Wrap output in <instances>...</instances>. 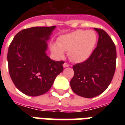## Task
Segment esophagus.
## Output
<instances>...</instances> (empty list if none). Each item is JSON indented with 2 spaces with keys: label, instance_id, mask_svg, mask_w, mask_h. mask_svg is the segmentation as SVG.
Segmentation results:
<instances>
[{
  "label": "esophagus",
  "instance_id": "obj_1",
  "mask_svg": "<svg viewBox=\"0 0 125 125\" xmlns=\"http://www.w3.org/2000/svg\"><path fill=\"white\" fill-rule=\"evenodd\" d=\"M63 68H67V67H69L70 65H69L68 63H64L63 64Z\"/></svg>",
  "mask_w": 125,
  "mask_h": 125
}]
</instances>
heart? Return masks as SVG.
I'll use <instances>...</instances> for the list:
<instances>
[{"label": "heart", "mask_w": 125, "mask_h": 125, "mask_svg": "<svg viewBox=\"0 0 125 125\" xmlns=\"http://www.w3.org/2000/svg\"><path fill=\"white\" fill-rule=\"evenodd\" d=\"M97 37L93 31L77 30L60 37L57 45L52 47V53L58 58L64 55L63 52L74 62L80 63L88 59L96 43Z\"/></svg>", "instance_id": "heart-1"}]
</instances>
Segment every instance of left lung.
<instances>
[{
    "mask_svg": "<svg viewBox=\"0 0 125 125\" xmlns=\"http://www.w3.org/2000/svg\"><path fill=\"white\" fill-rule=\"evenodd\" d=\"M98 33L97 47L88 59L73 65L74 76L70 86L73 92L84 98L97 96L106 90L115 72L116 51L112 39L103 29Z\"/></svg>",
    "mask_w": 125,
    "mask_h": 125,
    "instance_id": "1",
    "label": "left lung"
}]
</instances>
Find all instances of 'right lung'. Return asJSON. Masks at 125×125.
<instances>
[{
    "label": "right lung",
    "mask_w": 125,
    "mask_h": 125,
    "mask_svg": "<svg viewBox=\"0 0 125 125\" xmlns=\"http://www.w3.org/2000/svg\"><path fill=\"white\" fill-rule=\"evenodd\" d=\"M55 26L35 27L19 31L8 50L10 76L23 94L37 96L49 90L63 70V61H53L46 54L47 41Z\"/></svg>",
    "instance_id": "1"
}]
</instances>
